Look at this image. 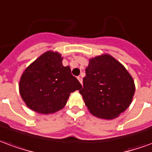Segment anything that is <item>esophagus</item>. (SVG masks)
Listing matches in <instances>:
<instances>
[{
    "label": "esophagus",
    "instance_id": "obj_1",
    "mask_svg": "<svg viewBox=\"0 0 152 152\" xmlns=\"http://www.w3.org/2000/svg\"><path fill=\"white\" fill-rule=\"evenodd\" d=\"M77 79H78V80H79L80 84H82L83 80H82V78H81L80 76H78V77H77Z\"/></svg>",
    "mask_w": 152,
    "mask_h": 152
}]
</instances>
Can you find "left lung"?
<instances>
[{"instance_id": "left-lung-1", "label": "left lung", "mask_w": 152, "mask_h": 152, "mask_svg": "<svg viewBox=\"0 0 152 152\" xmlns=\"http://www.w3.org/2000/svg\"><path fill=\"white\" fill-rule=\"evenodd\" d=\"M80 90L90 113L112 120L129 107L135 85L128 71L110 54L90 58Z\"/></svg>"}]
</instances>
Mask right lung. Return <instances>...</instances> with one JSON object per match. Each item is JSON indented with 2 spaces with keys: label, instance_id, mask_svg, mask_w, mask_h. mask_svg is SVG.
Listing matches in <instances>:
<instances>
[{
  "label": "right lung",
  "instance_id": "1",
  "mask_svg": "<svg viewBox=\"0 0 152 152\" xmlns=\"http://www.w3.org/2000/svg\"><path fill=\"white\" fill-rule=\"evenodd\" d=\"M58 52L47 51L25 69L19 81V93L26 105L40 114L63 109L70 94L82 88L72 75L69 66L63 65Z\"/></svg>",
  "mask_w": 152,
  "mask_h": 152
}]
</instances>
